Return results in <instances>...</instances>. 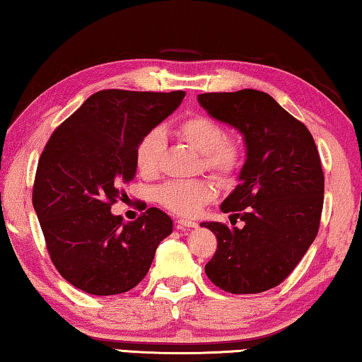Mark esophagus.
Instances as JSON below:
<instances>
[{"label":"esophagus","mask_w":362,"mask_h":362,"mask_svg":"<svg viewBox=\"0 0 362 362\" xmlns=\"http://www.w3.org/2000/svg\"><path fill=\"white\" fill-rule=\"evenodd\" d=\"M197 223L192 219H177V229H192L197 228Z\"/></svg>","instance_id":"esophagus-1"}]
</instances>
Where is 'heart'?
I'll return each instance as SVG.
<instances>
[{"mask_svg": "<svg viewBox=\"0 0 362 362\" xmlns=\"http://www.w3.org/2000/svg\"><path fill=\"white\" fill-rule=\"evenodd\" d=\"M177 138L202 154L203 167L221 180H230L239 174L245 159V143L240 134L226 133L216 118L204 113H193L177 123ZM165 139L160 129H148L138 139L134 160L139 174L156 177L163 167ZM218 187L209 179L170 180L156 190L160 206L182 216H193L211 203Z\"/></svg>", "mask_w": 362, "mask_h": 362, "instance_id": "1", "label": "heart"}]
</instances>
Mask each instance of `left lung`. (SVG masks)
Returning <instances> with one entry per match:
<instances>
[{"label": "left lung", "instance_id": "8db88e82", "mask_svg": "<svg viewBox=\"0 0 362 362\" xmlns=\"http://www.w3.org/2000/svg\"><path fill=\"white\" fill-rule=\"evenodd\" d=\"M198 102L216 120L239 129L247 146L240 183L221 204L230 224L240 219L244 228L202 223L218 240L204 273L230 294L276 288L319 233L325 177L314 138L262 90L206 93Z\"/></svg>", "mask_w": 362, "mask_h": 362}]
</instances>
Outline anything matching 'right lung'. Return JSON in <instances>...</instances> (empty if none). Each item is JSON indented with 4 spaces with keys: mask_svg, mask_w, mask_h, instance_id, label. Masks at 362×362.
Here are the masks:
<instances>
[{
    "mask_svg": "<svg viewBox=\"0 0 362 362\" xmlns=\"http://www.w3.org/2000/svg\"><path fill=\"white\" fill-rule=\"evenodd\" d=\"M185 93L104 89L89 97L48 139L32 203L58 273L94 296L133 289L149 272L172 219L149 208L132 223L113 216L122 185L136 177L134 148L174 112Z\"/></svg>",
    "mask_w": 362,
    "mask_h": 362,
    "instance_id": "1",
    "label": "right lung"
}]
</instances>
